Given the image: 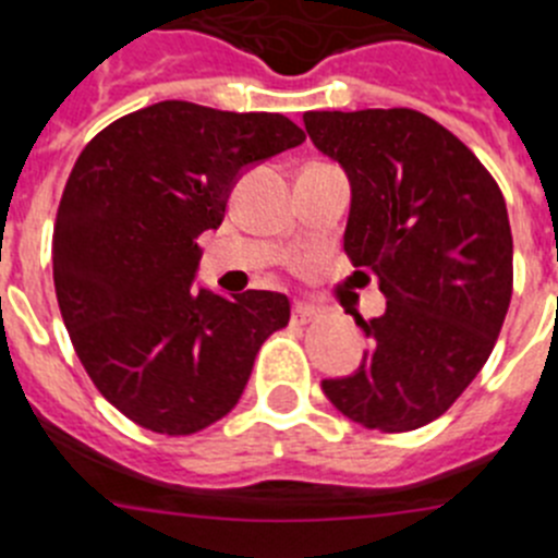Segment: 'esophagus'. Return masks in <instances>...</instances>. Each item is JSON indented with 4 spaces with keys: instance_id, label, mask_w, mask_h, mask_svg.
Returning <instances> with one entry per match:
<instances>
[{
    "instance_id": "1",
    "label": "esophagus",
    "mask_w": 558,
    "mask_h": 558,
    "mask_svg": "<svg viewBox=\"0 0 558 558\" xmlns=\"http://www.w3.org/2000/svg\"><path fill=\"white\" fill-rule=\"evenodd\" d=\"M314 316H316V311L311 308V305L298 303V305H294V311H291V323H294V325H305V323H311Z\"/></svg>"
}]
</instances>
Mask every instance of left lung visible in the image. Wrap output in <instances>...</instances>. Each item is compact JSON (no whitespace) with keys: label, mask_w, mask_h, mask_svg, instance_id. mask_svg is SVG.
I'll return each mask as SVG.
<instances>
[{"label":"left lung","mask_w":558,"mask_h":558,"mask_svg":"<svg viewBox=\"0 0 558 558\" xmlns=\"http://www.w3.org/2000/svg\"><path fill=\"white\" fill-rule=\"evenodd\" d=\"M303 119L353 185L344 253L355 278L378 280L386 298L380 316H355L369 336L359 373L323 389L369 430L423 428L473 384L504 328L514 264L500 185L420 110H308Z\"/></svg>","instance_id":"1"}]
</instances>
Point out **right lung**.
Returning <instances> with one entry per match:
<instances>
[{
    "label": "right lung",
    "instance_id": "add662e5",
    "mask_svg": "<svg viewBox=\"0 0 558 558\" xmlns=\"http://www.w3.org/2000/svg\"><path fill=\"white\" fill-rule=\"evenodd\" d=\"M303 142L280 113L167 99L80 153L54 219V294L88 378L135 425L189 436L222 420L289 325L278 291L228 300L192 278L239 172Z\"/></svg>",
    "mask_w": 558,
    "mask_h": 558
}]
</instances>
